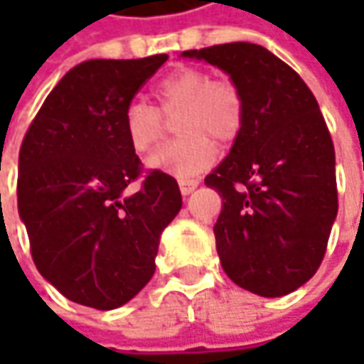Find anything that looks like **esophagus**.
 Returning a JSON list of instances; mask_svg holds the SVG:
<instances>
[{"mask_svg": "<svg viewBox=\"0 0 364 364\" xmlns=\"http://www.w3.org/2000/svg\"><path fill=\"white\" fill-rule=\"evenodd\" d=\"M178 184H180V192H182V196H188L190 192H194V188L198 186V182H196V180H180Z\"/></svg>", "mask_w": 364, "mask_h": 364, "instance_id": "34e87169", "label": "esophagus"}]
</instances>
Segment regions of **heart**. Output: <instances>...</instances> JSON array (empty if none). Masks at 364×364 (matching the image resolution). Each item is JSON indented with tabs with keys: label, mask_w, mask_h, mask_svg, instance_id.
Segmentation results:
<instances>
[{
	"label": "heart",
	"mask_w": 364,
	"mask_h": 364,
	"mask_svg": "<svg viewBox=\"0 0 364 364\" xmlns=\"http://www.w3.org/2000/svg\"><path fill=\"white\" fill-rule=\"evenodd\" d=\"M158 107L132 101L123 113V132L133 151L151 154L164 144L174 121L184 137L154 154L147 164L164 174L188 180L217 160V144H232L245 127L247 105L241 87L231 78H215L196 66H178L154 87Z\"/></svg>",
	"instance_id": "heart-1"
}]
</instances>
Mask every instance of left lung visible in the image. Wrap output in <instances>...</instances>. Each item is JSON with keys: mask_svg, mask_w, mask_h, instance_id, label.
I'll return each mask as SVG.
<instances>
[{"mask_svg": "<svg viewBox=\"0 0 364 364\" xmlns=\"http://www.w3.org/2000/svg\"><path fill=\"white\" fill-rule=\"evenodd\" d=\"M229 73L247 119L204 184L223 196L215 225L225 273L263 298L304 286L320 267L338 213L334 144L300 75L269 50L231 42L186 50Z\"/></svg>", "mask_w": 364, "mask_h": 364, "instance_id": "1", "label": "left lung"}]
</instances>
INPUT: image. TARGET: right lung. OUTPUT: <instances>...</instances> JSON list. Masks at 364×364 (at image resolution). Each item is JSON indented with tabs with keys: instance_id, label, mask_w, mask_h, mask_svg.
Here are the masks:
<instances>
[{
	"instance_id": "obj_1",
	"label": "right lung",
	"mask_w": 364,
	"mask_h": 364,
	"mask_svg": "<svg viewBox=\"0 0 364 364\" xmlns=\"http://www.w3.org/2000/svg\"><path fill=\"white\" fill-rule=\"evenodd\" d=\"M166 60L78 64L21 141L18 210L36 267L95 310L119 308L151 279L161 231L182 208L178 182L146 170L123 132L125 107Z\"/></svg>"
}]
</instances>
